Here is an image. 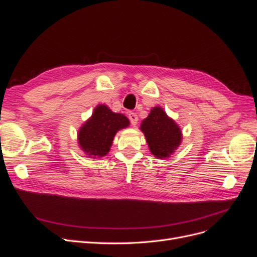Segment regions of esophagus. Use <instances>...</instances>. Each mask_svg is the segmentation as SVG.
Listing matches in <instances>:
<instances>
[{"instance_id":"esophagus-1","label":"esophagus","mask_w":257,"mask_h":257,"mask_svg":"<svg viewBox=\"0 0 257 257\" xmlns=\"http://www.w3.org/2000/svg\"><path fill=\"white\" fill-rule=\"evenodd\" d=\"M128 119L132 123V125H136L137 124V121H138V115L135 113V112H130L128 113Z\"/></svg>"}]
</instances>
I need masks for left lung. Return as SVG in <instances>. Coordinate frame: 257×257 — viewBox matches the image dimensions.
I'll return each instance as SVG.
<instances>
[{"label":"left lung","instance_id":"left-lung-1","mask_svg":"<svg viewBox=\"0 0 257 257\" xmlns=\"http://www.w3.org/2000/svg\"><path fill=\"white\" fill-rule=\"evenodd\" d=\"M141 130L146 136L150 152L157 159L169 158L180 146L181 130L161 107H153L143 120Z\"/></svg>","mask_w":257,"mask_h":257}]
</instances>
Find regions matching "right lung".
I'll return each mask as SVG.
<instances>
[{"instance_id": "add662e5", "label": "right lung", "mask_w": 257, "mask_h": 257, "mask_svg": "<svg viewBox=\"0 0 257 257\" xmlns=\"http://www.w3.org/2000/svg\"><path fill=\"white\" fill-rule=\"evenodd\" d=\"M128 125L130 120L125 115L112 112L106 105H98L78 131L79 147L93 159L105 157L110 150L116 132Z\"/></svg>"}]
</instances>
